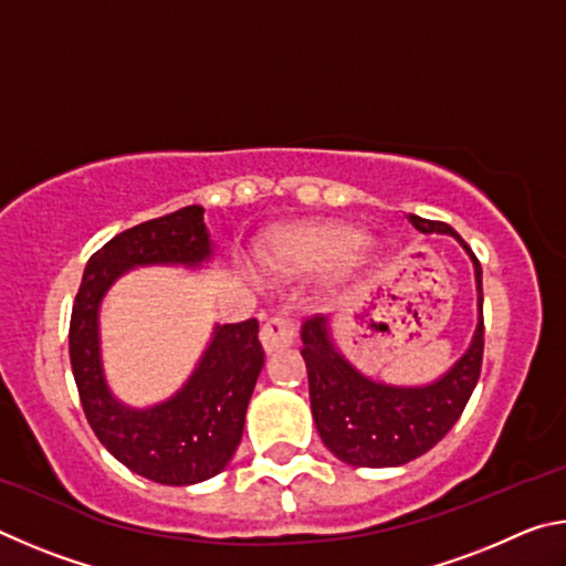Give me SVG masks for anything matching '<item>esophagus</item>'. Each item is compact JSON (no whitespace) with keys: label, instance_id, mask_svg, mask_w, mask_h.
I'll list each match as a JSON object with an SVG mask.
<instances>
[{"label":"esophagus","instance_id":"34e87169","mask_svg":"<svg viewBox=\"0 0 566 566\" xmlns=\"http://www.w3.org/2000/svg\"><path fill=\"white\" fill-rule=\"evenodd\" d=\"M260 342H262V349H264L266 354L292 347V342H294V327H292V324L286 322V319H282V317H274V319H270V322H266L264 327H262Z\"/></svg>","mask_w":566,"mask_h":566}]
</instances>
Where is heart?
<instances>
[{
    "label": "heart",
    "instance_id": "heart-1",
    "mask_svg": "<svg viewBox=\"0 0 566 566\" xmlns=\"http://www.w3.org/2000/svg\"><path fill=\"white\" fill-rule=\"evenodd\" d=\"M381 254L379 242L361 237L357 227L344 222H306L266 239L260 264L276 280H296L340 262L339 280H354L369 272Z\"/></svg>",
    "mask_w": 566,
    "mask_h": 566
}]
</instances>
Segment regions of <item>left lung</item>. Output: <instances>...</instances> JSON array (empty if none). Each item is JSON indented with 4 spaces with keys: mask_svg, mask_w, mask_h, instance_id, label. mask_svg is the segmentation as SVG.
<instances>
[{
    "mask_svg": "<svg viewBox=\"0 0 566 566\" xmlns=\"http://www.w3.org/2000/svg\"><path fill=\"white\" fill-rule=\"evenodd\" d=\"M421 234H447L474 266L476 327L452 367L424 385H391L361 371L342 349L334 319L302 324V357L310 375L312 417L324 447L349 467H401L427 454L462 415L476 387L484 352L482 266L452 227L409 214Z\"/></svg>",
    "mask_w": 566,
    "mask_h": 566,
    "instance_id": "obj_1",
    "label": "left lung"
}]
</instances>
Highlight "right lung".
<instances>
[{
	"label": "right lung",
	"instance_id": "obj_1",
	"mask_svg": "<svg viewBox=\"0 0 566 566\" xmlns=\"http://www.w3.org/2000/svg\"><path fill=\"white\" fill-rule=\"evenodd\" d=\"M214 254L205 207L191 205L109 239L92 254L74 300L70 359L84 415L117 462L157 484H199L232 462L264 367L256 339L260 324H214L205 352L175 395L134 407L114 395L104 369L102 302L124 274L139 266L199 272L214 262Z\"/></svg>",
	"mask_w": 566,
	"mask_h": 566
}]
</instances>
